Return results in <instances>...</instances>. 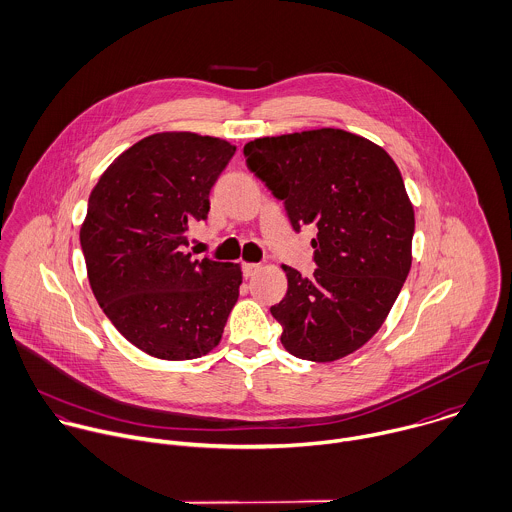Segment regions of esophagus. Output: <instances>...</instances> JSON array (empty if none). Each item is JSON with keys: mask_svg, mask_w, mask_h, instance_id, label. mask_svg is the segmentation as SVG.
<instances>
[{"mask_svg": "<svg viewBox=\"0 0 512 512\" xmlns=\"http://www.w3.org/2000/svg\"><path fill=\"white\" fill-rule=\"evenodd\" d=\"M243 275L249 279V277H253V275H257L259 273V269H261V265H257V263H243Z\"/></svg>", "mask_w": 512, "mask_h": 512, "instance_id": "obj_1", "label": "esophagus"}]
</instances>
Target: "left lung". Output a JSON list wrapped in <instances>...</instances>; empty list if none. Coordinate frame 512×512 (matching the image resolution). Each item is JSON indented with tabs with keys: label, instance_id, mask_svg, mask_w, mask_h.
Here are the masks:
<instances>
[{
	"label": "left lung",
	"instance_id": "8db88e82",
	"mask_svg": "<svg viewBox=\"0 0 512 512\" xmlns=\"http://www.w3.org/2000/svg\"><path fill=\"white\" fill-rule=\"evenodd\" d=\"M243 153L293 229L319 231L313 277L283 265L287 295L271 307L283 347L315 363L351 355L381 329L411 271L415 211L399 167L383 147L333 127L261 137Z\"/></svg>",
	"mask_w": 512,
	"mask_h": 512
}]
</instances>
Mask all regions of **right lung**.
<instances>
[{"label":"right lung","mask_w":512,"mask_h":512,"mask_svg":"<svg viewBox=\"0 0 512 512\" xmlns=\"http://www.w3.org/2000/svg\"><path fill=\"white\" fill-rule=\"evenodd\" d=\"M235 153L225 139L153 133L99 177L79 241L91 291L115 329L143 353L189 361L219 345L243 281L237 263L185 253L187 231Z\"/></svg>","instance_id":"right-lung-1"}]
</instances>
